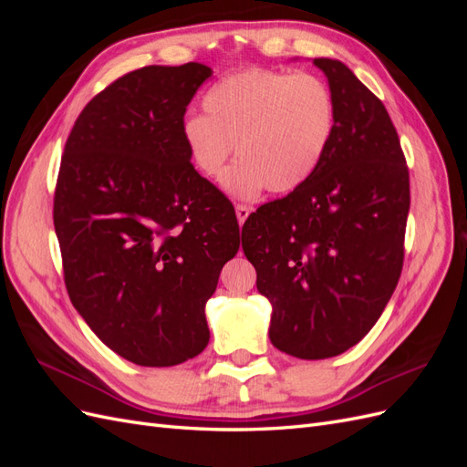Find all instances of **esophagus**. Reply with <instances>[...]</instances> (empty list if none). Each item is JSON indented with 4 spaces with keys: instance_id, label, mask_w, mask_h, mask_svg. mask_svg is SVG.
Masks as SVG:
<instances>
[{
    "instance_id": "obj_1",
    "label": "esophagus",
    "mask_w": 467,
    "mask_h": 467,
    "mask_svg": "<svg viewBox=\"0 0 467 467\" xmlns=\"http://www.w3.org/2000/svg\"><path fill=\"white\" fill-rule=\"evenodd\" d=\"M251 214V208L247 204H235V216H237V222L239 225H244L247 216Z\"/></svg>"
}]
</instances>
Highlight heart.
<instances>
[{"instance_id":"obj_1","label":"heart","mask_w":467,"mask_h":467,"mask_svg":"<svg viewBox=\"0 0 467 467\" xmlns=\"http://www.w3.org/2000/svg\"><path fill=\"white\" fill-rule=\"evenodd\" d=\"M204 115L182 120V140L199 171L239 199L263 189L290 192L314 175L335 134L337 107L312 74L247 67L222 78L202 97Z\"/></svg>"}]
</instances>
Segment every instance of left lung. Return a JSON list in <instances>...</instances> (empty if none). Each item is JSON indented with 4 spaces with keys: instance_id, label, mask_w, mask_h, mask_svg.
I'll return each mask as SVG.
<instances>
[{
    "instance_id": "obj_1",
    "label": "left lung",
    "mask_w": 467,
    "mask_h": 467,
    "mask_svg": "<svg viewBox=\"0 0 467 467\" xmlns=\"http://www.w3.org/2000/svg\"><path fill=\"white\" fill-rule=\"evenodd\" d=\"M335 97V134L304 185L263 204L242 232L257 290L273 304L268 337L304 360L355 347L384 312L405 255L411 194L384 103L338 60L316 58Z\"/></svg>"
}]
</instances>
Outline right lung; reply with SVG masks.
<instances>
[{"label":"right lung","instance_id":"1","mask_svg":"<svg viewBox=\"0 0 467 467\" xmlns=\"http://www.w3.org/2000/svg\"><path fill=\"white\" fill-rule=\"evenodd\" d=\"M212 76L199 62L146 66L79 112L54 191V228L74 307L140 366L208 345L204 306L239 249L230 201L191 163L182 120Z\"/></svg>","mask_w":467,"mask_h":467}]
</instances>
